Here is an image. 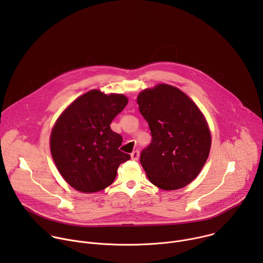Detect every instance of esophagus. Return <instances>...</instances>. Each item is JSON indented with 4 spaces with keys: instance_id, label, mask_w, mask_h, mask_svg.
Masks as SVG:
<instances>
[{
    "instance_id": "1",
    "label": "esophagus",
    "mask_w": 263,
    "mask_h": 263,
    "mask_svg": "<svg viewBox=\"0 0 263 263\" xmlns=\"http://www.w3.org/2000/svg\"><path fill=\"white\" fill-rule=\"evenodd\" d=\"M138 158H139V152L138 151H133L131 153V159L136 161V160H138Z\"/></svg>"
}]
</instances>
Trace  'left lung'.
<instances>
[{"label":"left lung","instance_id":"obj_1","mask_svg":"<svg viewBox=\"0 0 263 263\" xmlns=\"http://www.w3.org/2000/svg\"><path fill=\"white\" fill-rule=\"evenodd\" d=\"M152 141L140 154L148 180L164 191L182 189L203 168L211 136L198 106L177 87L159 84L137 97Z\"/></svg>","mask_w":263,"mask_h":263}]
</instances>
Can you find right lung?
<instances>
[{"label": "right lung", "instance_id": "obj_1", "mask_svg": "<svg viewBox=\"0 0 263 263\" xmlns=\"http://www.w3.org/2000/svg\"><path fill=\"white\" fill-rule=\"evenodd\" d=\"M128 104L123 95L93 89L74 100L51 133V153L64 180L82 193L100 192L114 183L118 167L130 159L120 151L122 135L110 124Z\"/></svg>", "mask_w": 263, "mask_h": 263}]
</instances>
